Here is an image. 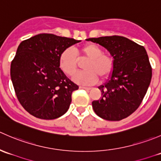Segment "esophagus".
Wrapping results in <instances>:
<instances>
[{
  "mask_svg": "<svg viewBox=\"0 0 161 161\" xmlns=\"http://www.w3.org/2000/svg\"><path fill=\"white\" fill-rule=\"evenodd\" d=\"M79 88H80V89H83V90H91L90 87L83 86H79Z\"/></svg>",
  "mask_w": 161,
  "mask_h": 161,
  "instance_id": "34e87169",
  "label": "esophagus"
}]
</instances>
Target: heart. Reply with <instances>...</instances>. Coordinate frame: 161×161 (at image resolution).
Instances as JSON below:
<instances>
[{"mask_svg": "<svg viewBox=\"0 0 161 161\" xmlns=\"http://www.w3.org/2000/svg\"><path fill=\"white\" fill-rule=\"evenodd\" d=\"M82 57L88 58L83 64L84 71L73 76L75 82L80 85H93L99 80L109 79L114 70V60L111 56L103 53V50L95 43H87L79 49L74 50L66 48L58 58L61 70L67 75H72L78 66V59Z\"/></svg>", "mask_w": 161, "mask_h": 161, "instance_id": "b5f03b06", "label": "heart"}]
</instances>
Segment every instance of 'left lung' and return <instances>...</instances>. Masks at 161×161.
I'll return each mask as SVG.
<instances>
[{"instance_id":"obj_1","label":"left lung","mask_w":161,"mask_h":161,"mask_svg":"<svg viewBox=\"0 0 161 161\" xmlns=\"http://www.w3.org/2000/svg\"><path fill=\"white\" fill-rule=\"evenodd\" d=\"M106 48L114 60V70L100 86L102 97L92 102L93 111L108 121H120L137 110L152 78V68L144 47L120 36L89 38Z\"/></svg>"}]
</instances>
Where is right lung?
Masks as SVG:
<instances>
[{"instance_id": "1", "label": "right lung", "mask_w": 161, "mask_h": 161, "mask_svg": "<svg viewBox=\"0 0 161 161\" xmlns=\"http://www.w3.org/2000/svg\"><path fill=\"white\" fill-rule=\"evenodd\" d=\"M79 42L42 33L19 44L11 64V79L19 103L32 116L52 120L69 110L71 94L79 86L61 70L58 58Z\"/></svg>"}]
</instances>
